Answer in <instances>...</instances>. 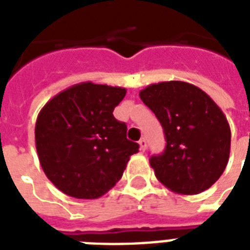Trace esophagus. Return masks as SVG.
Returning a JSON list of instances; mask_svg holds the SVG:
<instances>
[{"label": "esophagus", "instance_id": "34e87169", "mask_svg": "<svg viewBox=\"0 0 250 250\" xmlns=\"http://www.w3.org/2000/svg\"><path fill=\"white\" fill-rule=\"evenodd\" d=\"M139 145H140L141 150H145V149H146V140H145L144 137H143V139H140V141H139Z\"/></svg>", "mask_w": 250, "mask_h": 250}]
</instances>
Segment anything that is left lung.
<instances>
[{"instance_id":"8db88e82","label":"left lung","mask_w":250,"mask_h":250,"mask_svg":"<svg viewBox=\"0 0 250 250\" xmlns=\"http://www.w3.org/2000/svg\"><path fill=\"white\" fill-rule=\"evenodd\" d=\"M141 101L164 127L166 148L150 157L156 178L179 194H197L223 174L229 157L231 129L210 96L186 82L150 84Z\"/></svg>"}]
</instances>
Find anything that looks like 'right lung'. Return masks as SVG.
<instances>
[{
  "label": "right lung",
  "mask_w": 250,
  "mask_h": 250,
  "mask_svg": "<svg viewBox=\"0 0 250 250\" xmlns=\"http://www.w3.org/2000/svg\"><path fill=\"white\" fill-rule=\"evenodd\" d=\"M125 96L121 86L85 82L62 90L39 113L35 140L40 165L64 194L101 197L139 152V144L125 136V123L113 115Z\"/></svg>",
  "instance_id": "1"
}]
</instances>
